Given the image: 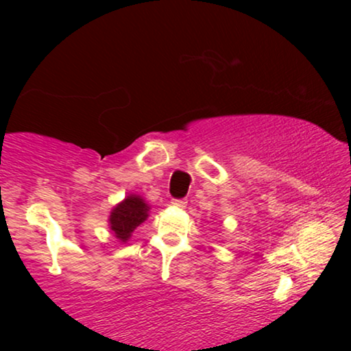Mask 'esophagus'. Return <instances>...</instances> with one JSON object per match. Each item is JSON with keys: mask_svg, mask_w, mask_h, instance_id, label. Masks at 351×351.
I'll return each mask as SVG.
<instances>
[{"mask_svg": "<svg viewBox=\"0 0 351 351\" xmlns=\"http://www.w3.org/2000/svg\"><path fill=\"white\" fill-rule=\"evenodd\" d=\"M171 204H175V206H178V208H184L188 204V201L186 199H173Z\"/></svg>", "mask_w": 351, "mask_h": 351, "instance_id": "obj_1", "label": "esophagus"}]
</instances>
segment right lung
I'll return each instance as SVG.
<instances>
[{
    "label": "right lung",
    "mask_w": 351,
    "mask_h": 351,
    "mask_svg": "<svg viewBox=\"0 0 351 351\" xmlns=\"http://www.w3.org/2000/svg\"><path fill=\"white\" fill-rule=\"evenodd\" d=\"M148 209L150 206L145 203L142 196L136 195H128L122 203L117 204L108 217V226L114 231L117 239L127 243L136 226H140L148 217Z\"/></svg>",
    "instance_id": "right-lung-1"
}]
</instances>
